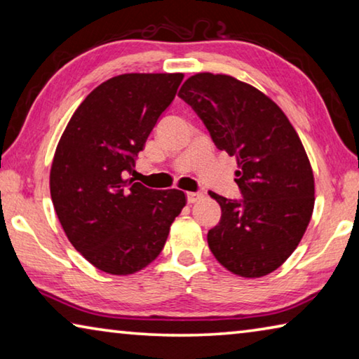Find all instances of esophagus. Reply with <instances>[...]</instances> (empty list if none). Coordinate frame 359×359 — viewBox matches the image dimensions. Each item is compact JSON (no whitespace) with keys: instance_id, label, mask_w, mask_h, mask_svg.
I'll list each match as a JSON object with an SVG mask.
<instances>
[{"instance_id":"1","label":"esophagus","mask_w":359,"mask_h":359,"mask_svg":"<svg viewBox=\"0 0 359 359\" xmlns=\"http://www.w3.org/2000/svg\"><path fill=\"white\" fill-rule=\"evenodd\" d=\"M203 198H204V194L201 191H190V193H187V201L190 203V204L201 201Z\"/></svg>"}]
</instances>
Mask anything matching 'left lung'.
<instances>
[{
    "instance_id": "left-lung-1",
    "label": "left lung",
    "mask_w": 359,
    "mask_h": 359,
    "mask_svg": "<svg viewBox=\"0 0 359 359\" xmlns=\"http://www.w3.org/2000/svg\"><path fill=\"white\" fill-rule=\"evenodd\" d=\"M179 96L239 166L242 199L209 191L222 208L208 233L210 252L233 274L267 276L294 252L313 212V172L301 139L274 101L231 76L199 72Z\"/></svg>"
}]
</instances>
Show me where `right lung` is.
Returning <instances> with one entry per match:
<instances>
[{
	"label": "right lung",
	"mask_w": 359,
	"mask_h": 359,
	"mask_svg": "<svg viewBox=\"0 0 359 359\" xmlns=\"http://www.w3.org/2000/svg\"><path fill=\"white\" fill-rule=\"evenodd\" d=\"M182 79L180 72L109 79L82 101L57 145L50 196L58 220L76 250L107 274L150 264L187 203L175 188L125 180Z\"/></svg>",
	"instance_id": "1"
}]
</instances>
